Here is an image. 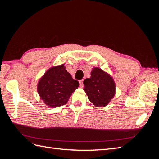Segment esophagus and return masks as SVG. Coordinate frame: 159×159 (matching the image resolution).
Returning a JSON list of instances; mask_svg holds the SVG:
<instances>
[{
	"instance_id": "esophagus-1",
	"label": "esophagus",
	"mask_w": 159,
	"mask_h": 159,
	"mask_svg": "<svg viewBox=\"0 0 159 159\" xmlns=\"http://www.w3.org/2000/svg\"><path fill=\"white\" fill-rule=\"evenodd\" d=\"M80 86L81 88H83L84 87V80H81L80 81Z\"/></svg>"
}]
</instances>
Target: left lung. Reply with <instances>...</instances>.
Masks as SVG:
<instances>
[{
    "mask_svg": "<svg viewBox=\"0 0 159 159\" xmlns=\"http://www.w3.org/2000/svg\"><path fill=\"white\" fill-rule=\"evenodd\" d=\"M84 90L89 100L96 107H105L115 93V84L109 74L99 68H94L91 77L84 81Z\"/></svg>",
    "mask_w": 159,
    "mask_h": 159,
    "instance_id": "8db88e82",
    "label": "left lung"
}]
</instances>
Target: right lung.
Segmentation results:
<instances>
[{
    "mask_svg": "<svg viewBox=\"0 0 159 159\" xmlns=\"http://www.w3.org/2000/svg\"><path fill=\"white\" fill-rule=\"evenodd\" d=\"M78 81L72 78L64 64L54 66L48 70L38 84V93L44 103L50 107L68 103L71 93L79 87Z\"/></svg>",
    "mask_w": 159,
    "mask_h": 159,
    "instance_id": "obj_1",
    "label": "right lung"
}]
</instances>
